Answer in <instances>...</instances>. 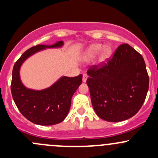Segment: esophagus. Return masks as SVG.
<instances>
[{
  "mask_svg": "<svg viewBox=\"0 0 158 158\" xmlns=\"http://www.w3.org/2000/svg\"><path fill=\"white\" fill-rule=\"evenodd\" d=\"M87 79H88V76H87L86 74H83V76H82V82H86Z\"/></svg>",
  "mask_w": 158,
  "mask_h": 158,
  "instance_id": "obj_1",
  "label": "esophagus"
}]
</instances>
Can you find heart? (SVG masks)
I'll return each instance as SVG.
<instances>
[{"instance_id":"heart-1","label":"heart","mask_w":158,"mask_h":158,"mask_svg":"<svg viewBox=\"0 0 158 158\" xmlns=\"http://www.w3.org/2000/svg\"><path fill=\"white\" fill-rule=\"evenodd\" d=\"M103 49V45L102 44H93V45L90 46L89 47L88 49L85 52V55H84L83 59L85 60H90V59L94 58L95 56H96ZM111 53V49L109 47H106L103 51L102 53V57L103 59H106L108 57L110 56Z\"/></svg>"}]
</instances>
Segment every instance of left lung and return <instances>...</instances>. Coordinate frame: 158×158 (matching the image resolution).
Instances as JSON below:
<instances>
[{
  "label": "left lung",
  "mask_w": 158,
  "mask_h": 158,
  "mask_svg": "<svg viewBox=\"0 0 158 158\" xmlns=\"http://www.w3.org/2000/svg\"><path fill=\"white\" fill-rule=\"evenodd\" d=\"M87 74L92 106L102 119L122 122L141 108L149 77L142 56L128 44L119 46L107 63L92 66Z\"/></svg>",
  "instance_id": "1"
}]
</instances>
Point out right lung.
Segmentation results:
<instances>
[{"mask_svg": "<svg viewBox=\"0 0 158 158\" xmlns=\"http://www.w3.org/2000/svg\"><path fill=\"white\" fill-rule=\"evenodd\" d=\"M63 45V41H58L50 46L31 47L22 54L13 68L10 89L14 102L20 113L36 125H56L66 118L71 106L72 97L82 83V75L76 77L62 76L49 88L33 90L22 83L20 67L27 59L36 52L47 48H59Z\"/></svg>", "mask_w": 158, "mask_h": 158, "instance_id": "add662e5", "label": "right lung"}]
</instances>
